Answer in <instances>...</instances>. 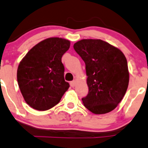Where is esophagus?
Wrapping results in <instances>:
<instances>
[{"mask_svg": "<svg viewBox=\"0 0 148 148\" xmlns=\"http://www.w3.org/2000/svg\"><path fill=\"white\" fill-rule=\"evenodd\" d=\"M75 84H76V81H74H74H71V82H70V85H71L72 87H74V86H75Z\"/></svg>", "mask_w": 148, "mask_h": 148, "instance_id": "34e87169", "label": "esophagus"}]
</instances>
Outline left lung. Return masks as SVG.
Returning <instances> with one entry per match:
<instances>
[{"instance_id": "1", "label": "left lung", "mask_w": 148, "mask_h": 148, "mask_svg": "<svg viewBox=\"0 0 148 148\" xmlns=\"http://www.w3.org/2000/svg\"><path fill=\"white\" fill-rule=\"evenodd\" d=\"M74 48L85 63L89 92L82 99L83 104L95 114L110 112L121 101L129 85L125 56L102 40H81Z\"/></svg>"}]
</instances>
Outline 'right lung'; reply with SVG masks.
I'll list each match as a JSON object with an SVG mask.
<instances>
[{"label":"right lung","instance_id":"add662e5","mask_svg":"<svg viewBox=\"0 0 148 148\" xmlns=\"http://www.w3.org/2000/svg\"><path fill=\"white\" fill-rule=\"evenodd\" d=\"M70 41L50 38L34 45L19 63L17 82L26 103L32 108L46 110L58 104L69 84L64 79L63 55Z\"/></svg>","mask_w":148,"mask_h":148}]
</instances>
